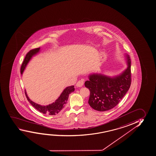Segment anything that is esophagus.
<instances>
[{
	"mask_svg": "<svg viewBox=\"0 0 156 156\" xmlns=\"http://www.w3.org/2000/svg\"><path fill=\"white\" fill-rule=\"evenodd\" d=\"M83 80H80V81L77 82V83L76 84V86L77 87H82V86L83 85Z\"/></svg>",
	"mask_w": 156,
	"mask_h": 156,
	"instance_id": "esophagus-1",
	"label": "esophagus"
}]
</instances>
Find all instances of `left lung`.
<instances>
[{
	"mask_svg": "<svg viewBox=\"0 0 156 156\" xmlns=\"http://www.w3.org/2000/svg\"><path fill=\"white\" fill-rule=\"evenodd\" d=\"M128 67L119 75L110 77L102 74L89 76L85 87L90 92L88 103L93 109L99 112L112 109L119 104L130 88L131 83V60L128 55Z\"/></svg>",
	"mask_w": 156,
	"mask_h": 156,
	"instance_id": "1",
	"label": "left lung"
}]
</instances>
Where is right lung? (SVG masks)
<instances>
[{"instance_id": "right-lung-1", "label": "right lung", "mask_w": 156, "mask_h": 156, "mask_svg": "<svg viewBox=\"0 0 156 156\" xmlns=\"http://www.w3.org/2000/svg\"><path fill=\"white\" fill-rule=\"evenodd\" d=\"M40 49V48L33 49L27 53L25 58H24L23 62L21 65V69H20L21 74H23V70L25 69L28 62L30 60V58H32V57L33 55L37 54L39 51ZM74 87V86H72L68 87L67 88H66L64 89V90L63 91L62 94H61L60 97L55 101V102H53L47 106L41 105L33 102L32 101H31L28 98L26 90H25V93L28 102H30V104L32 105V106L34 107L35 109L39 112H42V114L49 115H55L56 114H58V112H60L61 110L65 106L67 102V100L70 94L72 93L74 91L75 88Z\"/></svg>"}]
</instances>
